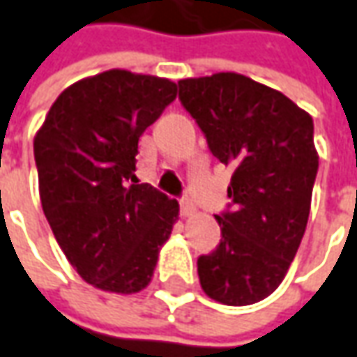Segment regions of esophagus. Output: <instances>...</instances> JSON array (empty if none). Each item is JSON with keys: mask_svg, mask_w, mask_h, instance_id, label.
<instances>
[{"mask_svg": "<svg viewBox=\"0 0 357 357\" xmlns=\"http://www.w3.org/2000/svg\"><path fill=\"white\" fill-rule=\"evenodd\" d=\"M193 203H191L190 197H183L181 202H179V213H181V217H190L193 215Z\"/></svg>", "mask_w": 357, "mask_h": 357, "instance_id": "esophagus-1", "label": "esophagus"}]
</instances>
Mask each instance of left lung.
<instances>
[{"instance_id":"1","label":"left lung","mask_w":357,"mask_h":357,"mask_svg":"<svg viewBox=\"0 0 357 357\" xmlns=\"http://www.w3.org/2000/svg\"><path fill=\"white\" fill-rule=\"evenodd\" d=\"M178 86L211 154L233 167L231 209L215 215L221 241L197 259L199 282L213 301L249 306L278 289L306 231L318 172L312 116L237 73Z\"/></svg>"}]
</instances>
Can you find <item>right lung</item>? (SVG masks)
Returning a JSON list of instances; mask_svg holds the SVG:
<instances>
[{
	"label": "right lung",
	"mask_w": 357,
	"mask_h": 357,
	"mask_svg": "<svg viewBox=\"0 0 357 357\" xmlns=\"http://www.w3.org/2000/svg\"><path fill=\"white\" fill-rule=\"evenodd\" d=\"M176 96L172 80L105 70L59 94L33 140L45 217L96 289H146L178 221L179 203L134 176L140 136Z\"/></svg>",
	"instance_id": "obj_1"
}]
</instances>
